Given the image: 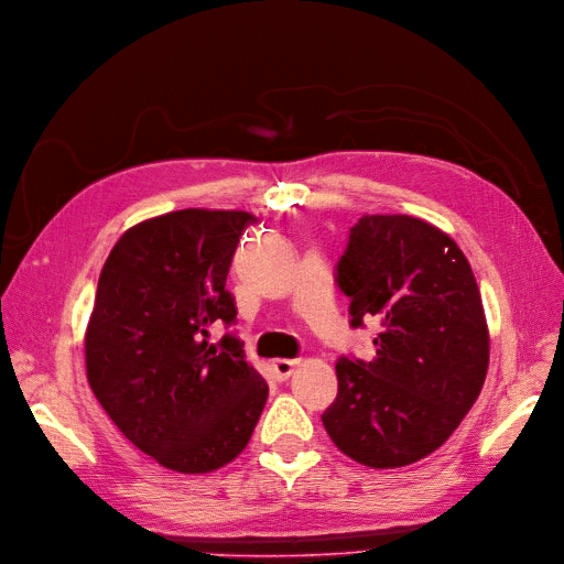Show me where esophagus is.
I'll list each match as a JSON object with an SVG mask.
<instances>
[{
  "label": "esophagus",
  "mask_w": 564,
  "mask_h": 564,
  "mask_svg": "<svg viewBox=\"0 0 564 564\" xmlns=\"http://www.w3.org/2000/svg\"><path fill=\"white\" fill-rule=\"evenodd\" d=\"M297 365H300V360H290V358H276V360H271V369H274V373H276V379H288L290 373H293L295 369H297Z\"/></svg>",
  "instance_id": "34e87169"
}]
</instances>
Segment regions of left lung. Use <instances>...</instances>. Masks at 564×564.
Here are the masks:
<instances>
[{"label": "left lung", "instance_id": "1", "mask_svg": "<svg viewBox=\"0 0 564 564\" xmlns=\"http://www.w3.org/2000/svg\"><path fill=\"white\" fill-rule=\"evenodd\" d=\"M337 283L350 323L379 318L371 362H337V400L323 413L335 446L371 469L423 460L481 394L490 332L469 260L427 220L388 214L350 227Z\"/></svg>", "mask_w": 564, "mask_h": 564}]
</instances>
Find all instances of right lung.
I'll use <instances>...</instances> for the list:
<instances>
[{
    "label": "right lung",
    "mask_w": 564,
    "mask_h": 564,
    "mask_svg": "<svg viewBox=\"0 0 564 564\" xmlns=\"http://www.w3.org/2000/svg\"><path fill=\"white\" fill-rule=\"evenodd\" d=\"M253 214L181 208L145 218L101 267L83 335L86 373L101 409L153 460L208 474L248 446L269 388L237 339L208 341L235 323L229 262Z\"/></svg>",
    "instance_id": "obj_1"
}]
</instances>
